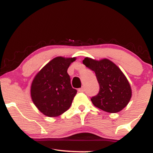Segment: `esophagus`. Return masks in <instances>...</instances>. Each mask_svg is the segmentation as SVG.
Returning <instances> with one entry per match:
<instances>
[{
    "mask_svg": "<svg viewBox=\"0 0 153 153\" xmlns=\"http://www.w3.org/2000/svg\"><path fill=\"white\" fill-rule=\"evenodd\" d=\"M78 91H79V92L82 93V92H84V91H85V89H84V88H80L78 89Z\"/></svg>",
    "mask_w": 153,
    "mask_h": 153,
    "instance_id": "obj_1",
    "label": "esophagus"
}]
</instances>
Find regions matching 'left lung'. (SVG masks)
I'll return each mask as SVG.
<instances>
[{
    "instance_id": "1",
    "label": "left lung",
    "mask_w": 153,
    "mask_h": 153,
    "mask_svg": "<svg viewBox=\"0 0 153 153\" xmlns=\"http://www.w3.org/2000/svg\"><path fill=\"white\" fill-rule=\"evenodd\" d=\"M82 63L94 71L99 84V92L91 100L100 109L117 113L128 104L131 89L127 78L114 62L108 59L95 60L85 57Z\"/></svg>"
}]
</instances>
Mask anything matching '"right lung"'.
<instances>
[{
  "mask_svg": "<svg viewBox=\"0 0 153 153\" xmlns=\"http://www.w3.org/2000/svg\"><path fill=\"white\" fill-rule=\"evenodd\" d=\"M75 60V57H55L34 77L31 86V99L47 117H58L71 107L77 90L72 87L68 69Z\"/></svg>",
  "mask_w": 153,
  "mask_h": 153,
  "instance_id": "obj_1",
  "label": "right lung"
}]
</instances>
